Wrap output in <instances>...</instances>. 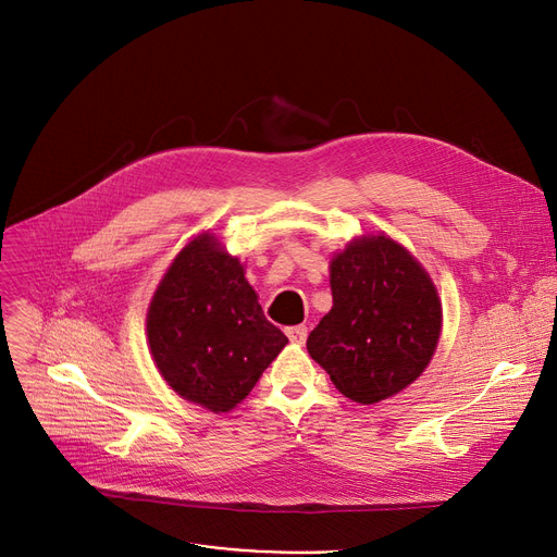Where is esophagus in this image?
Instances as JSON below:
<instances>
[{
  "label": "esophagus",
  "instance_id": "esophagus-1",
  "mask_svg": "<svg viewBox=\"0 0 557 557\" xmlns=\"http://www.w3.org/2000/svg\"><path fill=\"white\" fill-rule=\"evenodd\" d=\"M307 334H309V330H307L305 325L286 327V336H288V341H290V343H298V345H302V343L307 341Z\"/></svg>",
  "mask_w": 557,
  "mask_h": 557
}]
</instances>
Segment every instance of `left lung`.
Listing matches in <instances>:
<instances>
[{"label":"left lung","instance_id":"obj_1","mask_svg":"<svg viewBox=\"0 0 557 557\" xmlns=\"http://www.w3.org/2000/svg\"><path fill=\"white\" fill-rule=\"evenodd\" d=\"M334 307L307 338V349L345 397L376 404L424 372L443 307L420 263L379 234L349 244L332 261Z\"/></svg>","mask_w":557,"mask_h":557}]
</instances>
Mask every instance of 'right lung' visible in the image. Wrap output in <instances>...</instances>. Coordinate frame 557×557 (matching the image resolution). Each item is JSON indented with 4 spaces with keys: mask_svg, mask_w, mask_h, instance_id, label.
Wrapping results in <instances>:
<instances>
[{
    "mask_svg": "<svg viewBox=\"0 0 557 557\" xmlns=\"http://www.w3.org/2000/svg\"><path fill=\"white\" fill-rule=\"evenodd\" d=\"M146 332L166 384L214 413L237 406L288 343L263 315L239 259L210 234L173 259Z\"/></svg>",
    "mask_w": 557,
    "mask_h": 557,
    "instance_id": "right-lung-1",
    "label": "right lung"
}]
</instances>
